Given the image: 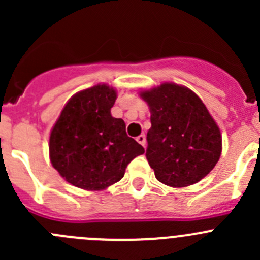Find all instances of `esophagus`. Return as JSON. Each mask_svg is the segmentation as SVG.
<instances>
[{"label": "esophagus", "instance_id": "1", "mask_svg": "<svg viewBox=\"0 0 260 260\" xmlns=\"http://www.w3.org/2000/svg\"><path fill=\"white\" fill-rule=\"evenodd\" d=\"M136 140H137V142H138V143H141V145H142L143 147L146 146V137H145V135L138 136V137L136 138Z\"/></svg>", "mask_w": 260, "mask_h": 260}]
</instances>
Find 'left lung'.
<instances>
[{"label":"left lung","instance_id":"obj_1","mask_svg":"<svg viewBox=\"0 0 260 260\" xmlns=\"http://www.w3.org/2000/svg\"><path fill=\"white\" fill-rule=\"evenodd\" d=\"M140 95L151 111L146 157L156 179L171 187L204 179L220 158L221 133L203 101L175 83Z\"/></svg>","mask_w":260,"mask_h":260}]
</instances>
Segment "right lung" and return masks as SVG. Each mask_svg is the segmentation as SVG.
<instances>
[{
    "label": "right lung",
    "mask_w": 260,
    "mask_h": 260,
    "mask_svg": "<svg viewBox=\"0 0 260 260\" xmlns=\"http://www.w3.org/2000/svg\"><path fill=\"white\" fill-rule=\"evenodd\" d=\"M117 91L98 84L73 95L50 133V161L65 181L98 191L118 182L127 165L145 153L128 137L125 123L111 114Z\"/></svg>",
    "instance_id": "right-lung-1"
}]
</instances>
